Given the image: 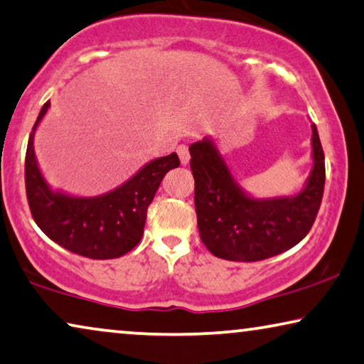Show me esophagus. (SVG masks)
<instances>
[{"label":"esophagus","instance_id":"obj_1","mask_svg":"<svg viewBox=\"0 0 364 364\" xmlns=\"http://www.w3.org/2000/svg\"><path fill=\"white\" fill-rule=\"evenodd\" d=\"M177 154H178V159H181V164L187 166L188 161H191V152H188V147L186 144H181L177 147Z\"/></svg>","mask_w":364,"mask_h":364}]
</instances>
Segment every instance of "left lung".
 <instances>
[{"mask_svg": "<svg viewBox=\"0 0 364 364\" xmlns=\"http://www.w3.org/2000/svg\"><path fill=\"white\" fill-rule=\"evenodd\" d=\"M312 169L304 187L287 197L257 198L236 182L212 138L191 144L195 212L200 238L228 261H261L291 250L312 228L322 203L325 156L312 123Z\"/></svg>", "mask_w": 364, "mask_h": 364, "instance_id": "left-lung-1", "label": "left lung"}]
</instances>
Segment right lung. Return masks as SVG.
Returning a JSON list of instances; mask_svg holds the SVG:
<instances>
[{
    "instance_id": "1",
    "label": "right lung",
    "mask_w": 364,
    "mask_h": 364,
    "mask_svg": "<svg viewBox=\"0 0 364 364\" xmlns=\"http://www.w3.org/2000/svg\"><path fill=\"white\" fill-rule=\"evenodd\" d=\"M50 102L44 103L36 119L26 151V193L31 213L46 236L67 251L92 257L114 259L139 243L147 207L162 178L181 164L176 152L144 164L117 188L95 197H78L55 191L47 183L34 152V134Z\"/></svg>"
}]
</instances>
